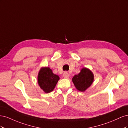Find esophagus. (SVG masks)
I'll use <instances>...</instances> for the list:
<instances>
[{"mask_svg":"<svg viewBox=\"0 0 128 128\" xmlns=\"http://www.w3.org/2000/svg\"><path fill=\"white\" fill-rule=\"evenodd\" d=\"M63 76H64V78H68V77H69V74L68 72H64V73Z\"/></svg>","mask_w":128,"mask_h":128,"instance_id":"34e87169","label":"esophagus"}]
</instances>
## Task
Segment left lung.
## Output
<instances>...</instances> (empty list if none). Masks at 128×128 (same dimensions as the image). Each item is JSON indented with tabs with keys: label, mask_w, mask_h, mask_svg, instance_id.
<instances>
[{
	"label": "left lung",
	"mask_w": 128,
	"mask_h": 128,
	"mask_svg": "<svg viewBox=\"0 0 128 128\" xmlns=\"http://www.w3.org/2000/svg\"><path fill=\"white\" fill-rule=\"evenodd\" d=\"M94 75L86 68H83L80 72L72 77V82L80 91L84 92L90 86L94 81Z\"/></svg>",
	"instance_id": "obj_1"
}]
</instances>
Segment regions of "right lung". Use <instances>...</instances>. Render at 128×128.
Returning a JSON list of instances; mask_svg holds the SVG:
<instances>
[{
	"label": "right lung",
	"instance_id": "right-lung-1",
	"mask_svg": "<svg viewBox=\"0 0 128 128\" xmlns=\"http://www.w3.org/2000/svg\"><path fill=\"white\" fill-rule=\"evenodd\" d=\"M59 80V77L54 74L48 67L42 68L38 73V84L45 93L52 91Z\"/></svg>",
	"mask_w": 128,
	"mask_h": 128
}]
</instances>
